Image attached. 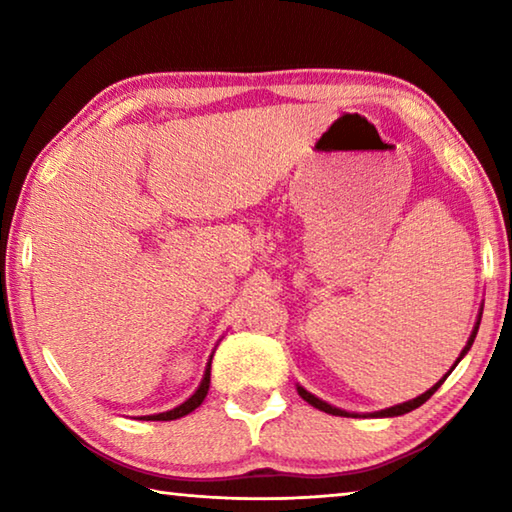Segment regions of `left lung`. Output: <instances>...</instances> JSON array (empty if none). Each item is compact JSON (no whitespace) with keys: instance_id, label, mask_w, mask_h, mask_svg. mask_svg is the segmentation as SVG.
<instances>
[{"instance_id":"left-lung-1","label":"left lung","mask_w":512,"mask_h":512,"mask_svg":"<svg viewBox=\"0 0 512 512\" xmlns=\"http://www.w3.org/2000/svg\"><path fill=\"white\" fill-rule=\"evenodd\" d=\"M481 314H483V305H481V309H479V316H476V323H474V329H472L470 339H467L465 348L461 350V354H458V359H456V363H454V366H452V370L458 366V361H461V359L465 357V354L470 352L472 343H474V339H476V332H479V325H481ZM452 370H449V372H452ZM449 372H447V375H445L443 379L436 381V384H433L427 393H422V395H418V397H413V400H409V402L395 404V406H391V409H381V411H375V413H350V411H345V409H339V406H332V404H329V402L320 400V397H316V395H311L305 386L296 384V388H298V395L302 397V400L309 402L311 406H314V409H318V411H325V413H329V415H341V418H357V415H363V418H395V415H404V413H409V411L418 409V406H422L424 402H427L429 397L438 391L440 384H443V381L449 377Z\"/></svg>"}]
</instances>
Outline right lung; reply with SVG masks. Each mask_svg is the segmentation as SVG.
<instances>
[{
	"label": "right lung",
	"mask_w": 512,
	"mask_h": 512,
	"mask_svg": "<svg viewBox=\"0 0 512 512\" xmlns=\"http://www.w3.org/2000/svg\"><path fill=\"white\" fill-rule=\"evenodd\" d=\"M212 357H214V352L210 354V361H207V366H205V372H203L201 384H198V388H196L192 397H187V400H185L183 404H178L176 409L164 411V413H155V415H142L140 420H178V418H183V415H187V413H192L194 409H198V406L203 404L207 391H210V368H212Z\"/></svg>",
	"instance_id": "obj_1"
}]
</instances>
